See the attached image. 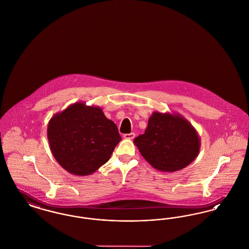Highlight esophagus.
I'll list each match as a JSON object with an SVG mask.
<instances>
[{
    "label": "esophagus",
    "mask_w": 249,
    "mask_h": 249,
    "mask_svg": "<svg viewBox=\"0 0 249 249\" xmlns=\"http://www.w3.org/2000/svg\"><path fill=\"white\" fill-rule=\"evenodd\" d=\"M123 137H124L125 139H129V140H131V139H133V138L135 137V133H134V132L126 133V134H124V135H123Z\"/></svg>",
    "instance_id": "obj_1"
}]
</instances>
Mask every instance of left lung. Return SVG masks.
<instances>
[{
    "label": "left lung",
    "mask_w": 249,
    "mask_h": 249,
    "mask_svg": "<svg viewBox=\"0 0 249 249\" xmlns=\"http://www.w3.org/2000/svg\"><path fill=\"white\" fill-rule=\"evenodd\" d=\"M133 142L143 159L161 172H177L198 157L201 139L195 128L180 114L154 112L144 133Z\"/></svg>",
    "instance_id": "left-lung-1"
}]
</instances>
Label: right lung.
<instances>
[{
  "instance_id": "obj_1",
  "label": "right lung",
  "mask_w": 249,
  "mask_h": 249,
  "mask_svg": "<svg viewBox=\"0 0 249 249\" xmlns=\"http://www.w3.org/2000/svg\"><path fill=\"white\" fill-rule=\"evenodd\" d=\"M48 139L59 165L71 175L84 177L107 163L121 137L101 107L78 102L50 119Z\"/></svg>"
}]
</instances>
